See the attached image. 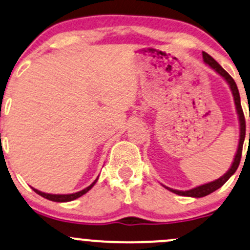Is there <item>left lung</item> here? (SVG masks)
<instances>
[{"label":"left lung","mask_w":250,"mask_h":250,"mask_svg":"<svg viewBox=\"0 0 250 250\" xmlns=\"http://www.w3.org/2000/svg\"><path fill=\"white\" fill-rule=\"evenodd\" d=\"M202 55H203V60L204 62L207 64H209L210 67H211L212 69H215L216 72L218 73V74L221 75V77L224 78V80L227 81V83H229V86H230V89L232 92V97H234V102H235V106H236V111H237V114H238V120H240V142H238V147H237V152L236 155H235V158H234V162H232L230 169L227 171L226 173L222 176V177H220L218 179H216L214 182H210V183H207V184H203V186H200V187H196L193 188V189H190V190H187V191H181V190H173L171 189V188H167V190H170L171 192H175L177 193L179 196H188V197H196V198H200V197H204V196L209 195V193L214 192L215 190L220 189L221 187L223 186L224 183H226L227 181H228L229 178L231 177L232 175L235 173V171L237 170L238 165H240V161H241V156H242V147H243V142H245V137H246V120H245V114H243V111H242V106H241V100H240V93H238V89H237V86L236 83H235V81L230 75L228 74L222 67L218 64V62L216 60H214L208 53L203 52L202 53ZM250 136V133H249Z\"/></svg>","instance_id":"1"}]
</instances>
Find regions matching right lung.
<instances>
[{"instance_id": "add662e5", "label": "right lung", "mask_w": 250, "mask_h": 250, "mask_svg": "<svg viewBox=\"0 0 250 250\" xmlns=\"http://www.w3.org/2000/svg\"><path fill=\"white\" fill-rule=\"evenodd\" d=\"M97 181H98V178L95 179V181L91 184V186L86 188V189L81 190V191H78V192H75V193H68V195H52V193H44V192H42V191H39V190L34 189V188H32V189L34 190V191L38 193V195H40V196H42V197L47 198V200H49V201H53V202H69V201L77 200V198H79L83 195H85L86 192L89 191V190H91L92 188H93L94 184L97 183Z\"/></svg>"}]
</instances>
